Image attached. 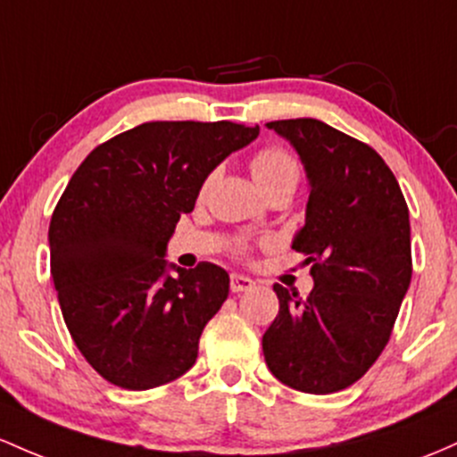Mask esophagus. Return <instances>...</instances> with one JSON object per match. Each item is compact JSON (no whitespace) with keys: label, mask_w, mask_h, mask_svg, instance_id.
Masks as SVG:
<instances>
[{"label":"esophagus","mask_w":457,"mask_h":457,"mask_svg":"<svg viewBox=\"0 0 457 457\" xmlns=\"http://www.w3.org/2000/svg\"><path fill=\"white\" fill-rule=\"evenodd\" d=\"M253 279L247 278V275L232 273V278H229V288H232V293H243V290L253 288Z\"/></svg>","instance_id":"obj_1"}]
</instances>
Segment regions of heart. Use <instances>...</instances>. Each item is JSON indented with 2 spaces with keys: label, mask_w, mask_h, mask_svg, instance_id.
<instances>
[{
  "label": "heart",
  "mask_w": 457,
  "mask_h": 457,
  "mask_svg": "<svg viewBox=\"0 0 457 457\" xmlns=\"http://www.w3.org/2000/svg\"><path fill=\"white\" fill-rule=\"evenodd\" d=\"M252 175L260 188L269 184L279 182L286 178H299V167L293 155H288L282 149H262L253 155L252 160Z\"/></svg>",
  "instance_id": "b5f03b06"
}]
</instances>
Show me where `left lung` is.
<instances>
[{"label": "left lung", "mask_w": 457, "mask_h": 457, "mask_svg": "<svg viewBox=\"0 0 457 457\" xmlns=\"http://www.w3.org/2000/svg\"><path fill=\"white\" fill-rule=\"evenodd\" d=\"M297 152L308 178L305 223L293 249L312 262L308 299L282 284L279 312L262 336L279 382L329 395L379 358L412 278L410 212L397 178L369 145L319 119L267 123Z\"/></svg>", "instance_id": "8db88e82"}]
</instances>
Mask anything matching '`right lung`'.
<instances>
[{"label":"right lung","mask_w":457,"mask_h":457,"mask_svg":"<svg viewBox=\"0 0 457 457\" xmlns=\"http://www.w3.org/2000/svg\"><path fill=\"white\" fill-rule=\"evenodd\" d=\"M258 134L232 121L143 123L73 173L49 223L52 278L73 343L110 384L155 388L197 360L229 275L210 262L175 267L167 245L205 178Z\"/></svg>","instance_id":"right-lung-1"}]
</instances>
